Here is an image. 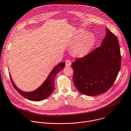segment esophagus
I'll return each instance as SVG.
<instances>
[{"label": "esophagus", "instance_id": "1", "mask_svg": "<svg viewBox=\"0 0 131 131\" xmlns=\"http://www.w3.org/2000/svg\"><path fill=\"white\" fill-rule=\"evenodd\" d=\"M66 63V66H69L71 65V62L69 59H67V60L65 61Z\"/></svg>", "mask_w": 131, "mask_h": 131}]
</instances>
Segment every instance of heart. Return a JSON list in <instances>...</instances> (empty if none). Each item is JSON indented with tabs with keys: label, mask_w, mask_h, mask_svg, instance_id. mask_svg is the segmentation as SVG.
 Returning a JSON list of instances; mask_svg holds the SVG:
<instances>
[{
	"label": "heart",
	"mask_w": 131,
	"mask_h": 131,
	"mask_svg": "<svg viewBox=\"0 0 131 131\" xmlns=\"http://www.w3.org/2000/svg\"><path fill=\"white\" fill-rule=\"evenodd\" d=\"M80 31L74 40V42L79 40L74 45L72 54L76 57H83L87 55L92 49L95 43V38L90 33Z\"/></svg>",
	"instance_id": "1"
}]
</instances>
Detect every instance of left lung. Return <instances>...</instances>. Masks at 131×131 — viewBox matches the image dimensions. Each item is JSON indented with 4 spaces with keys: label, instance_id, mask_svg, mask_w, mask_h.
<instances>
[{
    "label": "left lung",
    "instance_id": "1",
    "mask_svg": "<svg viewBox=\"0 0 131 131\" xmlns=\"http://www.w3.org/2000/svg\"><path fill=\"white\" fill-rule=\"evenodd\" d=\"M101 46L72 64L73 81L82 94L93 96L105 93L113 85L121 68L120 45L116 35L105 28Z\"/></svg>",
    "mask_w": 131,
    "mask_h": 131
}]
</instances>
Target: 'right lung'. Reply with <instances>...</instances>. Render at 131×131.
<instances>
[{
  "label": "right lung",
  "mask_w": 131,
  "mask_h": 131,
  "mask_svg": "<svg viewBox=\"0 0 131 131\" xmlns=\"http://www.w3.org/2000/svg\"><path fill=\"white\" fill-rule=\"evenodd\" d=\"M65 65V62H61L55 66L43 84L38 89L33 91L25 92L19 89L15 84L9 74L11 81L15 89L23 97L31 101H40L49 97L53 92L54 89V84L55 76L63 69Z\"/></svg>",
  "instance_id": "right-lung-1"
}]
</instances>
